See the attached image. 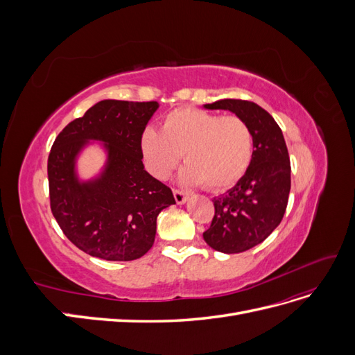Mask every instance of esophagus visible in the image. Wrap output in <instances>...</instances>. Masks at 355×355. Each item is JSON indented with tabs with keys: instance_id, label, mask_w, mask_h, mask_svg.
<instances>
[{
	"instance_id": "34e87169",
	"label": "esophagus",
	"mask_w": 355,
	"mask_h": 355,
	"mask_svg": "<svg viewBox=\"0 0 355 355\" xmlns=\"http://www.w3.org/2000/svg\"><path fill=\"white\" fill-rule=\"evenodd\" d=\"M173 196H175V200L178 204H184L188 198V196L185 194L184 191H179V189H173Z\"/></svg>"
}]
</instances>
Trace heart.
Segmentation results:
<instances>
[{
  "mask_svg": "<svg viewBox=\"0 0 355 355\" xmlns=\"http://www.w3.org/2000/svg\"><path fill=\"white\" fill-rule=\"evenodd\" d=\"M141 148L157 178H166L182 154L188 164L182 171L187 184L202 182L211 191H222L237 184L250 167L253 135L237 115L180 108L164 116L159 132L146 128Z\"/></svg>",
  "mask_w": 355,
  "mask_h": 355,
  "instance_id": "b5f03b06",
  "label": "heart"
}]
</instances>
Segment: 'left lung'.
<instances>
[{
	"label": "left lung",
	"mask_w": 355,
	"mask_h": 355,
	"mask_svg": "<svg viewBox=\"0 0 355 355\" xmlns=\"http://www.w3.org/2000/svg\"><path fill=\"white\" fill-rule=\"evenodd\" d=\"M228 110L249 125L253 158L245 175L227 194L213 200L214 216L204 241L222 253H241L262 243L280 225L290 192V158L282 128L259 105L222 99L204 105Z\"/></svg>",
	"instance_id": "obj_1"
}]
</instances>
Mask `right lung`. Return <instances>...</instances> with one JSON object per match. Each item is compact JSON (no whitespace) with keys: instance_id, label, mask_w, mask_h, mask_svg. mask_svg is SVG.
<instances>
[{"instance_id":"1","label":"right lung","mask_w":355,"mask_h":355,"mask_svg":"<svg viewBox=\"0 0 355 355\" xmlns=\"http://www.w3.org/2000/svg\"><path fill=\"white\" fill-rule=\"evenodd\" d=\"M157 102L101 101L58 135L49 161L50 209L67 239L105 261H135L151 249L157 216L175 204L171 189L144 168L141 137ZM87 140L105 142L101 178L80 182L74 157Z\"/></svg>"}]
</instances>
